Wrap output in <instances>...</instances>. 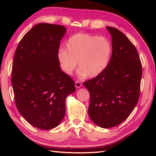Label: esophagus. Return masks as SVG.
<instances>
[{
  "label": "esophagus",
  "instance_id": "esophagus-1",
  "mask_svg": "<svg viewBox=\"0 0 156 156\" xmlns=\"http://www.w3.org/2000/svg\"><path fill=\"white\" fill-rule=\"evenodd\" d=\"M75 86L77 88H80L82 87V83L80 81L77 80V81L75 82Z\"/></svg>",
  "mask_w": 156,
  "mask_h": 156
}]
</instances>
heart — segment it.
<instances>
[{"label": "heart", "instance_id": "1", "mask_svg": "<svg viewBox=\"0 0 156 156\" xmlns=\"http://www.w3.org/2000/svg\"><path fill=\"white\" fill-rule=\"evenodd\" d=\"M111 55L112 45L107 37L80 33L68 39L66 49L59 50L58 59L66 74L71 75L78 62L80 74L94 78L107 68Z\"/></svg>", "mask_w": 156, "mask_h": 156}]
</instances>
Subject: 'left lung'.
Segmentation results:
<instances>
[{
	"label": "left lung",
	"mask_w": 156,
	"mask_h": 156,
	"mask_svg": "<svg viewBox=\"0 0 156 156\" xmlns=\"http://www.w3.org/2000/svg\"><path fill=\"white\" fill-rule=\"evenodd\" d=\"M112 55L105 70L83 84L90 94L88 115L96 125L110 128L124 121L139 101L141 62L131 41L119 29L107 27Z\"/></svg>",
	"instance_id": "left-lung-1"
}]
</instances>
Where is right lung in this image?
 I'll list each match as a JSON object with an SVG mask.
<instances>
[{
    "instance_id": "add662e5",
    "label": "right lung",
    "mask_w": 156,
    "mask_h": 156,
    "mask_svg": "<svg viewBox=\"0 0 156 156\" xmlns=\"http://www.w3.org/2000/svg\"><path fill=\"white\" fill-rule=\"evenodd\" d=\"M60 25L39 23L23 36L16 49L11 83L19 113L41 129L59 124L67 96L76 90L74 81L61 70L58 54L66 33Z\"/></svg>"
}]
</instances>
